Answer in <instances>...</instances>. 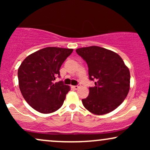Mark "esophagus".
<instances>
[{"instance_id":"obj_1","label":"esophagus","mask_w":150,"mask_h":150,"mask_svg":"<svg viewBox=\"0 0 150 150\" xmlns=\"http://www.w3.org/2000/svg\"><path fill=\"white\" fill-rule=\"evenodd\" d=\"M73 88L75 89H77L79 88V87H80V86H79V85H75V86H73Z\"/></svg>"}]
</instances>
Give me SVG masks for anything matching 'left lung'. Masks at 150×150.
Listing matches in <instances>:
<instances>
[{
    "mask_svg": "<svg viewBox=\"0 0 150 150\" xmlns=\"http://www.w3.org/2000/svg\"><path fill=\"white\" fill-rule=\"evenodd\" d=\"M88 65L89 78L94 81L88 97L82 99L86 109L96 115L108 113L119 106L128 95L130 75L118 54L97 46L76 49Z\"/></svg>",
    "mask_w": 150,
    "mask_h": 150,
    "instance_id": "left-lung-1",
    "label": "left lung"
}]
</instances>
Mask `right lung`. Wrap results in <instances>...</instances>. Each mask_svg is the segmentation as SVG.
Masks as SVG:
<instances>
[{"mask_svg": "<svg viewBox=\"0 0 150 150\" xmlns=\"http://www.w3.org/2000/svg\"><path fill=\"white\" fill-rule=\"evenodd\" d=\"M73 49L46 47L36 51L22 61L18 76L20 92L25 101L34 109L50 113L63 105L70 87L60 77V68Z\"/></svg>", "mask_w": 150, "mask_h": 150, "instance_id": "obj_1", "label": "right lung"}]
</instances>
